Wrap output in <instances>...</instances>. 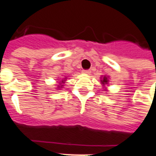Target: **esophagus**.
Segmentation results:
<instances>
[{
    "mask_svg": "<svg viewBox=\"0 0 156 156\" xmlns=\"http://www.w3.org/2000/svg\"><path fill=\"white\" fill-rule=\"evenodd\" d=\"M90 73H91L90 70H83V73L84 74H90Z\"/></svg>",
    "mask_w": 156,
    "mask_h": 156,
    "instance_id": "esophagus-1",
    "label": "esophagus"
}]
</instances>
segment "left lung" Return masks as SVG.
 <instances>
[{"mask_svg": "<svg viewBox=\"0 0 156 156\" xmlns=\"http://www.w3.org/2000/svg\"><path fill=\"white\" fill-rule=\"evenodd\" d=\"M101 79H100V82H101L102 85L104 86V88H105V91H108V88L107 87L105 86V85H107L108 86V82H109V77L107 76V75H105V76H102Z\"/></svg>", "mask_w": 156, "mask_h": 156, "instance_id": "8db88e82", "label": "left lung"}]
</instances>
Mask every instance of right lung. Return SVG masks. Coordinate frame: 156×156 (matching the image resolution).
<instances>
[{
	"mask_svg": "<svg viewBox=\"0 0 156 156\" xmlns=\"http://www.w3.org/2000/svg\"><path fill=\"white\" fill-rule=\"evenodd\" d=\"M67 78H66V76H65V78H62V79L61 81L58 82V87L56 88V89H61V88H62V87L64 86L65 83L67 81Z\"/></svg>",
	"mask_w": 156,
	"mask_h": 156,
	"instance_id": "right-lung-1",
	"label": "right lung"
}]
</instances>
